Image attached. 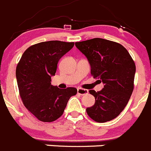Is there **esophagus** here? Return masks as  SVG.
I'll list each match as a JSON object with an SVG mask.
<instances>
[{"label":"esophagus","instance_id":"1","mask_svg":"<svg viewBox=\"0 0 151 151\" xmlns=\"http://www.w3.org/2000/svg\"><path fill=\"white\" fill-rule=\"evenodd\" d=\"M77 93H78V94H80V95H86L87 93H88V90L83 89V88H77Z\"/></svg>","mask_w":151,"mask_h":151}]
</instances>
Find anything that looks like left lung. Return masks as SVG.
<instances>
[{
    "mask_svg": "<svg viewBox=\"0 0 151 151\" xmlns=\"http://www.w3.org/2000/svg\"><path fill=\"white\" fill-rule=\"evenodd\" d=\"M91 66V74L104 84L99 91L90 90L95 103L86 108L95 122L112 120L124 110L134 88L136 65L127 49L121 44L101 38L76 42Z\"/></svg>",
    "mask_w": 151,
    "mask_h": 151,
    "instance_id": "1",
    "label": "left lung"
}]
</instances>
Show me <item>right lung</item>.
<instances>
[{
    "label": "right lung",
    "instance_id": "right-lung-1",
    "mask_svg": "<svg viewBox=\"0 0 151 151\" xmlns=\"http://www.w3.org/2000/svg\"><path fill=\"white\" fill-rule=\"evenodd\" d=\"M74 45V42L61 41L36 44L24 52L17 65L15 74L22 102L41 122H52L58 119L69 98L77 94L76 88L61 89L50 83L59 60Z\"/></svg>",
    "mask_w": 151,
    "mask_h": 151
}]
</instances>
